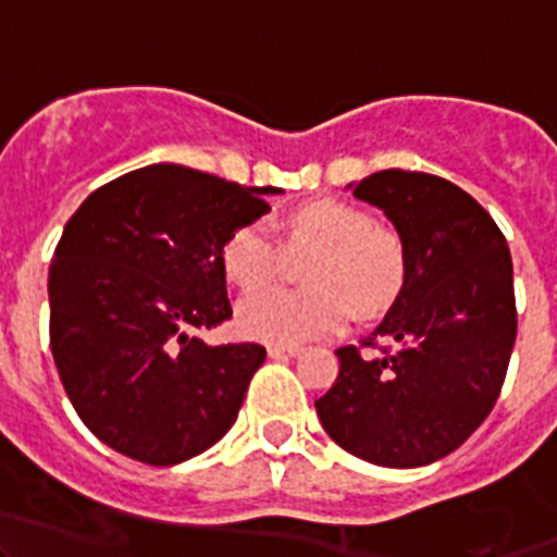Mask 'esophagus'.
Segmentation results:
<instances>
[{"mask_svg":"<svg viewBox=\"0 0 557 557\" xmlns=\"http://www.w3.org/2000/svg\"><path fill=\"white\" fill-rule=\"evenodd\" d=\"M305 350L301 345H269L267 352L269 358H288V356H299Z\"/></svg>","mask_w":557,"mask_h":557,"instance_id":"34e87169","label":"esophagus"}]
</instances>
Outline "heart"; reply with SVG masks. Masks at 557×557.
Listing matches in <instances>:
<instances>
[{
	"instance_id": "heart-1",
	"label": "heart",
	"mask_w": 557,
	"mask_h": 557,
	"mask_svg": "<svg viewBox=\"0 0 557 557\" xmlns=\"http://www.w3.org/2000/svg\"><path fill=\"white\" fill-rule=\"evenodd\" d=\"M290 250L314 247L307 263L312 288H267L239 301L237 323L245 336L277 345L336 334L352 318L387 310L407 283V250L401 237L358 207L318 199L299 207L285 223ZM283 263V247L263 223L237 228L223 247V267L239 288L272 283Z\"/></svg>"
}]
</instances>
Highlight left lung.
Wrapping results in <instances>:
<instances>
[{
	"label": "left lung",
	"mask_w": 557,
	"mask_h": 557,
	"mask_svg": "<svg viewBox=\"0 0 557 557\" xmlns=\"http://www.w3.org/2000/svg\"><path fill=\"white\" fill-rule=\"evenodd\" d=\"M352 196L380 207L407 250V283L314 401L342 450L414 469L458 450L491 414L518 336L512 256L485 207L445 177L385 170ZM387 338L391 346H380Z\"/></svg>",
	"instance_id": "1"
}]
</instances>
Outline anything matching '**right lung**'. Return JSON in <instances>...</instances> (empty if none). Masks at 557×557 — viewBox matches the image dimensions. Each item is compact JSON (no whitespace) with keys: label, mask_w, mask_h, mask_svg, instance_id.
<instances>
[{"label":"right lung","mask_w":557,"mask_h":557,"mask_svg":"<svg viewBox=\"0 0 557 557\" xmlns=\"http://www.w3.org/2000/svg\"><path fill=\"white\" fill-rule=\"evenodd\" d=\"M263 194L156 164L94 190L55 245L50 350L86 429L126 458L174 466L237 420L267 350L207 345L232 318L223 247L267 215Z\"/></svg>","instance_id":"obj_1"}]
</instances>
